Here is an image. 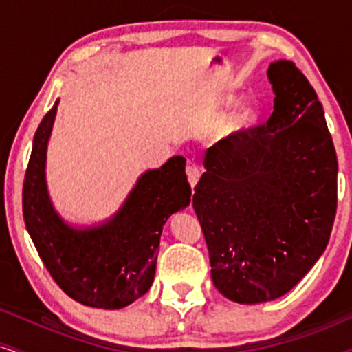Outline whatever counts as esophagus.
<instances>
[{
  "mask_svg": "<svg viewBox=\"0 0 352 352\" xmlns=\"http://www.w3.org/2000/svg\"><path fill=\"white\" fill-rule=\"evenodd\" d=\"M186 175H188V181H189V184H191V188H195L196 183L199 181V177H201V169L197 168L196 164L191 163V164H188Z\"/></svg>",
  "mask_w": 352,
  "mask_h": 352,
  "instance_id": "obj_1",
  "label": "esophagus"
}]
</instances>
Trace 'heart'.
Returning a JSON list of instances; mask_svg holds the SVG:
<instances>
[{
    "label": "heart",
    "instance_id": "1",
    "mask_svg": "<svg viewBox=\"0 0 352 352\" xmlns=\"http://www.w3.org/2000/svg\"><path fill=\"white\" fill-rule=\"evenodd\" d=\"M259 116H261V111L256 102H244L232 113L231 120H229V129L231 133L250 131L259 121Z\"/></svg>",
    "mask_w": 352,
    "mask_h": 352
}]
</instances>
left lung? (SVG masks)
<instances>
[{
    "mask_svg": "<svg viewBox=\"0 0 352 352\" xmlns=\"http://www.w3.org/2000/svg\"><path fill=\"white\" fill-rule=\"evenodd\" d=\"M267 78V123L208 149L192 196L211 278L239 304L281 298L324 252L338 204V157L318 94L294 63Z\"/></svg>",
    "mask_w": 352,
    "mask_h": 352,
    "instance_id": "obj_1",
    "label": "left lung"
}]
</instances>
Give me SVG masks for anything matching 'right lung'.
I'll use <instances>...</instances> for the list:
<instances>
[{"label":"right lung","mask_w":352,"mask_h":352,"mask_svg":"<svg viewBox=\"0 0 352 352\" xmlns=\"http://www.w3.org/2000/svg\"><path fill=\"white\" fill-rule=\"evenodd\" d=\"M59 100L43 118L33 140L23 216L39 258L74 301L121 309L148 293L155 281L157 246L169 216L191 203L183 156L138 177L121 208L96 224H71L54 209L46 183V153Z\"/></svg>","instance_id":"right-lung-1"}]
</instances>
